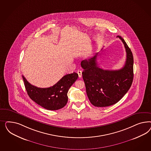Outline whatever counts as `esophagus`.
Here are the masks:
<instances>
[{
    "instance_id": "obj_1",
    "label": "esophagus",
    "mask_w": 151,
    "mask_h": 151,
    "mask_svg": "<svg viewBox=\"0 0 151 151\" xmlns=\"http://www.w3.org/2000/svg\"><path fill=\"white\" fill-rule=\"evenodd\" d=\"M78 73L79 78H81L82 77V71L81 70H78Z\"/></svg>"
}]
</instances>
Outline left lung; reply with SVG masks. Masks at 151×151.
<instances>
[{
    "mask_svg": "<svg viewBox=\"0 0 151 151\" xmlns=\"http://www.w3.org/2000/svg\"><path fill=\"white\" fill-rule=\"evenodd\" d=\"M124 43L126 60L124 67L117 70L100 68L96 62L99 53L89 59L82 60L84 80L88 98L96 107H107L118 102L127 92L133 79V57L124 39L117 36ZM101 54H99V55Z\"/></svg>",
    "mask_w": 151,
    "mask_h": 151,
    "instance_id": "obj_1",
    "label": "left lung"
}]
</instances>
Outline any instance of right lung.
<instances>
[{"label": "right lung", "mask_w": 151, "mask_h": 151, "mask_svg": "<svg viewBox=\"0 0 151 151\" xmlns=\"http://www.w3.org/2000/svg\"><path fill=\"white\" fill-rule=\"evenodd\" d=\"M23 80L30 98L46 110H57L66 105L70 87L78 79V74H67L52 86L40 88L30 84L23 75Z\"/></svg>", "instance_id": "1"}]
</instances>
